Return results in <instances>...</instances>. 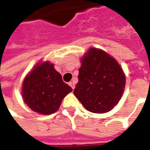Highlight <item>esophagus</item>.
Listing matches in <instances>:
<instances>
[{"label": "esophagus", "instance_id": "esophagus-1", "mask_svg": "<svg viewBox=\"0 0 150 150\" xmlns=\"http://www.w3.org/2000/svg\"><path fill=\"white\" fill-rule=\"evenodd\" d=\"M69 86H70L72 87V89H74V88L75 87V82H74V81H70V82L69 83Z\"/></svg>", "mask_w": 150, "mask_h": 150}]
</instances>
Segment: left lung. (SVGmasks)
<instances>
[{"label": "left lung", "instance_id": "left-lung-1", "mask_svg": "<svg viewBox=\"0 0 150 150\" xmlns=\"http://www.w3.org/2000/svg\"><path fill=\"white\" fill-rule=\"evenodd\" d=\"M81 63L75 96L90 112H109L124 93L126 76L122 68L106 52L95 47L88 49Z\"/></svg>", "mask_w": 150, "mask_h": 150}]
</instances>
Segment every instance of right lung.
<instances>
[{"instance_id":"right-lung-1","label":"right lung","mask_w":150,"mask_h":150,"mask_svg":"<svg viewBox=\"0 0 150 150\" xmlns=\"http://www.w3.org/2000/svg\"><path fill=\"white\" fill-rule=\"evenodd\" d=\"M72 88L63 81L62 76L49 61L35 64L25 76L22 85L23 102L40 115L56 112Z\"/></svg>"}]
</instances>
